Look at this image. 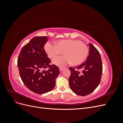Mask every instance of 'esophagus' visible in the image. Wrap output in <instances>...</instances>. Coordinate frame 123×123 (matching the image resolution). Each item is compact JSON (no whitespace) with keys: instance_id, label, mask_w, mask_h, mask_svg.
I'll use <instances>...</instances> for the list:
<instances>
[{"instance_id":"esophagus-1","label":"esophagus","mask_w":123,"mask_h":123,"mask_svg":"<svg viewBox=\"0 0 123 123\" xmlns=\"http://www.w3.org/2000/svg\"><path fill=\"white\" fill-rule=\"evenodd\" d=\"M64 69H65V68H62V67H60V68H59V70H60V71H61V72H62V71L63 70H64Z\"/></svg>"}]
</instances>
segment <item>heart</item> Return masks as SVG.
<instances>
[{
	"label": "heart",
	"instance_id": "1",
	"mask_svg": "<svg viewBox=\"0 0 123 123\" xmlns=\"http://www.w3.org/2000/svg\"><path fill=\"white\" fill-rule=\"evenodd\" d=\"M53 44L47 43L44 46V50L48 56L51 59L56 57L64 52L65 55L54 59L53 62L58 66H64L72 64L80 65L88 57V47L80 40L77 39H62L57 41Z\"/></svg>",
	"mask_w": 123,
	"mask_h": 123
}]
</instances>
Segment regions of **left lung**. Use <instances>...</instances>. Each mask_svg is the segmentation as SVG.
<instances>
[{
    "mask_svg": "<svg viewBox=\"0 0 123 123\" xmlns=\"http://www.w3.org/2000/svg\"><path fill=\"white\" fill-rule=\"evenodd\" d=\"M89 55L86 62L74 68H69L70 87L78 95L90 94L98 87L101 79L103 66L100 55L93 44L89 43Z\"/></svg>",
    "mask_w": 123,
    "mask_h": 123,
    "instance_id": "1",
    "label": "left lung"
}]
</instances>
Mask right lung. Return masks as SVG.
<instances>
[{"instance_id": "1", "label": "right lung", "mask_w": 123, "mask_h": 123, "mask_svg": "<svg viewBox=\"0 0 123 123\" xmlns=\"http://www.w3.org/2000/svg\"><path fill=\"white\" fill-rule=\"evenodd\" d=\"M47 36L33 37L20 52L17 66L20 76L24 85L37 94H44L51 91L55 86V79L60 71L55 65H50L44 46ZM49 68L48 70H44Z\"/></svg>"}]
</instances>
